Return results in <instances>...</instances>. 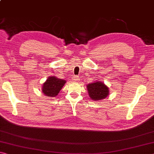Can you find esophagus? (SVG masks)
Masks as SVG:
<instances>
[{
  "label": "esophagus",
  "mask_w": 154,
  "mask_h": 154,
  "mask_svg": "<svg viewBox=\"0 0 154 154\" xmlns=\"http://www.w3.org/2000/svg\"><path fill=\"white\" fill-rule=\"evenodd\" d=\"M72 79L73 82H77L79 80V77H78V76H75L72 78Z\"/></svg>",
  "instance_id": "obj_1"
}]
</instances>
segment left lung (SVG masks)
I'll return each mask as SVG.
<instances>
[{"instance_id": "left-lung-1", "label": "left lung", "mask_w": 154, "mask_h": 154, "mask_svg": "<svg viewBox=\"0 0 154 154\" xmlns=\"http://www.w3.org/2000/svg\"><path fill=\"white\" fill-rule=\"evenodd\" d=\"M87 89L90 98L94 101L105 99L109 93V88L99 81L87 85Z\"/></svg>"}]
</instances>
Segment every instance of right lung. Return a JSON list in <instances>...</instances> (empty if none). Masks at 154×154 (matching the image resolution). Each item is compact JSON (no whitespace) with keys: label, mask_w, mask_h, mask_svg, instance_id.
<instances>
[{"label":"right lung","mask_w":154,"mask_h":154,"mask_svg":"<svg viewBox=\"0 0 154 154\" xmlns=\"http://www.w3.org/2000/svg\"><path fill=\"white\" fill-rule=\"evenodd\" d=\"M66 82L56 77H49L43 84L42 92L49 97H55Z\"/></svg>","instance_id":"1"}]
</instances>
